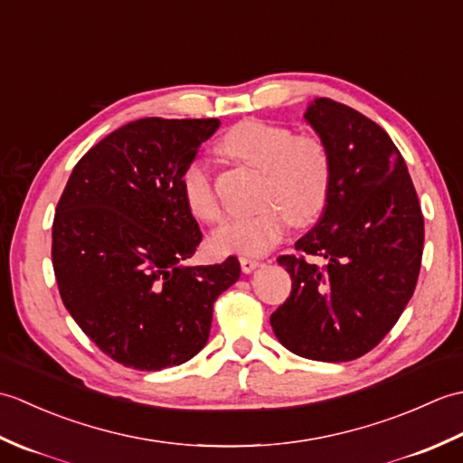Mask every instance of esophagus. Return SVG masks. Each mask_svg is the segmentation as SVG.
Returning a JSON list of instances; mask_svg holds the SVG:
<instances>
[{
  "mask_svg": "<svg viewBox=\"0 0 463 463\" xmlns=\"http://www.w3.org/2000/svg\"><path fill=\"white\" fill-rule=\"evenodd\" d=\"M260 264V260H257V259H249V257H242L241 259V269H242V272H252L254 269H257Z\"/></svg>",
  "mask_w": 463,
  "mask_h": 463,
  "instance_id": "34e87169",
  "label": "esophagus"
}]
</instances>
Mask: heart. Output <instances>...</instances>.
Returning a JSON list of instances; mask_svg holds the SVG:
<instances>
[{
    "instance_id": "1",
    "label": "heart",
    "mask_w": 463,
    "mask_h": 463,
    "mask_svg": "<svg viewBox=\"0 0 463 463\" xmlns=\"http://www.w3.org/2000/svg\"><path fill=\"white\" fill-rule=\"evenodd\" d=\"M216 151L262 173L260 209L216 229L211 239L216 252L249 257L269 252L284 239L290 221L307 226L318 219L328 203L332 159L318 137L297 135L284 125L244 119L221 137ZM181 189L196 219L203 222L222 219V204L203 163L193 161L184 166Z\"/></svg>"
}]
</instances>
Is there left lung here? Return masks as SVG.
Returning a JSON list of instances; mask_svg holds the SVG:
<instances>
[{
	"label": "left lung",
	"instance_id": "8db88e82",
	"mask_svg": "<svg viewBox=\"0 0 463 463\" xmlns=\"http://www.w3.org/2000/svg\"><path fill=\"white\" fill-rule=\"evenodd\" d=\"M304 117L330 153V196L298 254L277 259L292 290L270 324L302 358L348 362L378 346L414 294L424 216L406 163L378 123L328 97Z\"/></svg>",
	"mask_w": 463,
	"mask_h": 463
}]
</instances>
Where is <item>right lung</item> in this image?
Returning <instances> with one entry per match:
<instances>
[{
    "instance_id": "add662e5",
    "label": "right lung",
    "mask_w": 463,
    "mask_h": 463,
    "mask_svg": "<svg viewBox=\"0 0 463 463\" xmlns=\"http://www.w3.org/2000/svg\"><path fill=\"white\" fill-rule=\"evenodd\" d=\"M219 119L145 117L87 151L57 203L52 259L65 308L97 348L135 370L191 360L213 307L239 280L229 257L186 267L203 241L181 175Z\"/></svg>"
}]
</instances>
